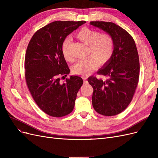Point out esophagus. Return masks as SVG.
Here are the masks:
<instances>
[{
    "label": "esophagus",
    "mask_w": 158,
    "mask_h": 158,
    "mask_svg": "<svg viewBox=\"0 0 158 158\" xmlns=\"http://www.w3.org/2000/svg\"><path fill=\"white\" fill-rule=\"evenodd\" d=\"M82 78H83V80H84V84H87V83H88L87 80H85V79H86V78H85V77H83Z\"/></svg>",
    "instance_id": "obj_1"
}]
</instances>
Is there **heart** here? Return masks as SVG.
Wrapping results in <instances>:
<instances>
[{"instance_id":"obj_1","label":"heart","mask_w":158,"mask_h":158,"mask_svg":"<svg viewBox=\"0 0 158 158\" xmlns=\"http://www.w3.org/2000/svg\"><path fill=\"white\" fill-rule=\"evenodd\" d=\"M76 38L88 45V58L79 60L72 68L75 74L85 75L92 73L98 67V63L103 64L111 58L114 49V40L108 33H100L89 27H83L76 35ZM69 38L65 39L62 45V52L66 60L73 61L68 51Z\"/></svg>"}]
</instances>
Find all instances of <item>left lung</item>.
<instances>
[{"label": "left lung", "mask_w": 158, "mask_h": 158, "mask_svg": "<svg viewBox=\"0 0 158 158\" xmlns=\"http://www.w3.org/2000/svg\"><path fill=\"white\" fill-rule=\"evenodd\" d=\"M89 24L106 32L114 40L111 57L98 71L105 78L93 76L88 78L94 89L93 107L102 115H116L130 104L137 87L140 63L136 46L132 36L115 23L91 22Z\"/></svg>", "instance_id": "left-lung-1"}]
</instances>
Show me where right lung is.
Here are the masks:
<instances>
[{
  "label": "right lung",
  "instance_id": "add662e5",
  "mask_svg": "<svg viewBox=\"0 0 158 158\" xmlns=\"http://www.w3.org/2000/svg\"><path fill=\"white\" fill-rule=\"evenodd\" d=\"M85 21H55L37 30L28 44L25 57V77L35 102L52 117L67 115L74 109L83 80L70 76L61 83L60 76L70 73L62 52L66 37Z\"/></svg>",
  "mask_w": 158,
  "mask_h": 158
}]
</instances>
